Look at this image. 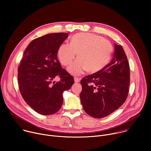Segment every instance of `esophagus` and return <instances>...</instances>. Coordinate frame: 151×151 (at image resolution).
<instances>
[{
    "instance_id": "esophagus-1",
    "label": "esophagus",
    "mask_w": 151,
    "mask_h": 151,
    "mask_svg": "<svg viewBox=\"0 0 151 151\" xmlns=\"http://www.w3.org/2000/svg\"><path fill=\"white\" fill-rule=\"evenodd\" d=\"M74 80H75V82H79L80 81L81 79L79 78L78 77H75V78H74Z\"/></svg>"
}]
</instances>
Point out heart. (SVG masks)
I'll return each mask as SVG.
<instances>
[{"label":"heart","instance_id":"obj_1","mask_svg":"<svg viewBox=\"0 0 151 151\" xmlns=\"http://www.w3.org/2000/svg\"><path fill=\"white\" fill-rule=\"evenodd\" d=\"M114 52L112 43L101 36L90 33H79L71 38L70 44H62L57 51L60 63L68 66L77 56L79 58L68 67L73 75H79L87 70L97 72L108 64Z\"/></svg>","mask_w":151,"mask_h":151}]
</instances>
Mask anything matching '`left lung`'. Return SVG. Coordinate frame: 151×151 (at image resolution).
Segmentation results:
<instances>
[{"label": "left lung", "instance_id": "obj_1", "mask_svg": "<svg viewBox=\"0 0 151 151\" xmlns=\"http://www.w3.org/2000/svg\"><path fill=\"white\" fill-rule=\"evenodd\" d=\"M114 56L102 70L81 81L80 99L90 116L102 118L117 110L125 101L130 86V66L121 45H115Z\"/></svg>", "mask_w": 151, "mask_h": 151}]
</instances>
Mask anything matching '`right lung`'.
Listing matches in <instances>:
<instances>
[{"instance_id":"right-lung-1","label":"right lung","mask_w":151,"mask_h":151,"mask_svg":"<svg viewBox=\"0 0 151 151\" xmlns=\"http://www.w3.org/2000/svg\"><path fill=\"white\" fill-rule=\"evenodd\" d=\"M67 33L47 34L33 40L26 48L18 68L20 93L36 112L44 115L56 113L63 104V93L74 83L73 77L62 69L57 51ZM59 77L60 81H53Z\"/></svg>"}]
</instances>
